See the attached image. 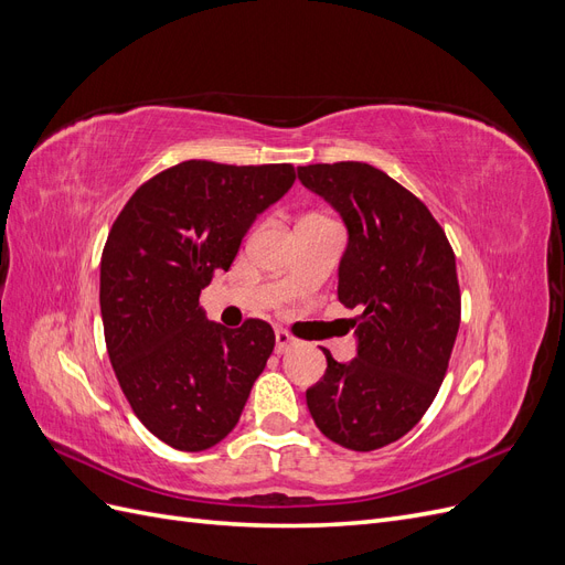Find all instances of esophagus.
Wrapping results in <instances>:
<instances>
[{
  "instance_id": "obj_1",
  "label": "esophagus",
  "mask_w": 565,
  "mask_h": 565,
  "mask_svg": "<svg viewBox=\"0 0 565 565\" xmlns=\"http://www.w3.org/2000/svg\"><path fill=\"white\" fill-rule=\"evenodd\" d=\"M297 347V339L285 332V330H276V353H287L289 349Z\"/></svg>"
}]
</instances>
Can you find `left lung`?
Returning a JSON list of instances; mask_svg holds the SVG:
<instances>
[{"instance_id": "left-lung-1", "label": "left lung", "mask_w": 565, "mask_h": 565, "mask_svg": "<svg viewBox=\"0 0 565 565\" xmlns=\"http://www.w3.org/2000/svg\"><path fill=\"white\" fill-rule=\"evenodd\" d=\"M299 181L328 200L349 231L339 301L358 316V355L306 391L318 429L370 452L403 438L434 403L459 330L455 252L426 204L365 162L299 167Z\"/></svg>"}]
</instances>
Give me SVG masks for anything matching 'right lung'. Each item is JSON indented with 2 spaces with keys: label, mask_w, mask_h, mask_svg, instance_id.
Segmentation results:
<instances>
[{
  "label": "right lung",
  "mask_w": 565,
  "mask_h": 565,
  "mask_svg": "<svg viewBox=\"0 0 565 565\" xmlns=\"http://www.w3.org/2000/svg\"><path fill=\"white\" fill-rule=\"evenodd\" d=\"M295 179L292 164L185 160L148 179L115 218L100 256L106 347L134 415L167 446L200 452L224 440L266 367L270 324L226 330L198 299Z\"/></svg>",
  "instance_id": "1"
}]
</instances>
